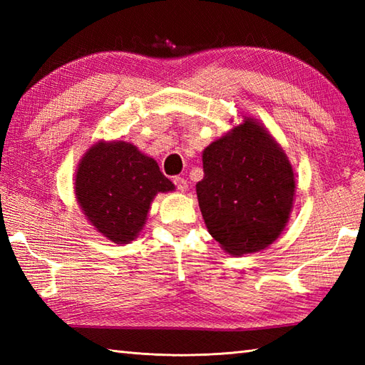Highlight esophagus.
<instances>
[{"label":"esophagus","instance_id":"1","mask_svg":"<svg viewBox=\"0 0 365 365\" xmlns=\"http://www.w3.org/2000/svg\"><path fill=\"white\" fill-rule=\"evenodd\" d=\"M174 185L177 187V190L182 191V192H185V191L188 190V183H187V180H185L183 177H174Z\"/></svg>","mask_w":365,"mask_h":365}]
</instances>
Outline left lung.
<instances>
[{"mask_svg": "<svg viewBox=\"0 0 365 365\" xmlns=\"http://www.w3.org/2000/svg\"><path fill=\"white\" fill-rule=\"evenodd\" d=\"M243 118L205 147L204 178L196 185L208 234L230 255L259 252L276 242L297 188L282 147L257 119Z\"/></svg>", "mask_w": 365, "mask_h": 365, "instance_id": "1", "label": "left lung"}]
</instances>
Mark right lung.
Returning a JSON list of instances; mask_svg holds the SVG:
<instances>
[{
	"instance_id": "1",
	"label": "right lung",
	"mask_w": 365,
	"mask_h": 365,
	"mask_svg": "<svg viewBox=\"0 0 365 365\" xmlns=\"http://www.w3.org/2000/svg\"><path fill=\"white\" fill-rule=\"evenodd\" d=\"M75 197L86 220L115 245H128L147 221L158 192L174 191L158 163L127 141H98L75 173Z\"/></svg>"
}]
</instances>
